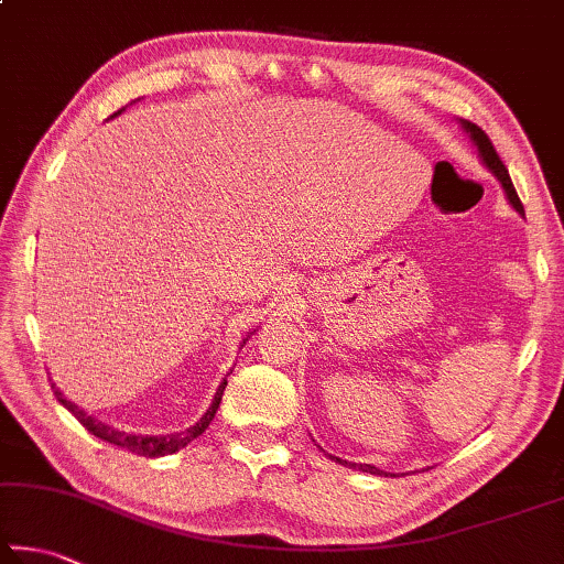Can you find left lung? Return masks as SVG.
I'll return each mask as SVG.
<instances>
[{"instance_id":"1","label":"left lung","mask_w":564,"mask_h":564,"mask_svg":"<svg viewBox=\"0 0 564 564\" xmlns=\"http://www.w3.org/2000/svg\"><path fill=\"white\" fill-rule=\"evenodd\" d=\"M460 126L466 128V132L470 135V140L476 142V148H478V152H480V160H484V165L494 172V175L498 177V182L503 184V189H506V197H508V202L513 204L516 207V212H520L525 217V209H523V204H520V197H518V192H516V187H513V182H510V175H508V170H506V165H503V160L498 158V152H496V148H494V142H490V138L486 135L484 130H480L476 122H468V120H464L460 122ZM330 458H335L337 464H347V460H343V458H337V456H330ZM352 468H357V470H365V474H375V476H387L384 470H380V468H375V466H370V464H355Z\"/></svg>"}]
</instances>
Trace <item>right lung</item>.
<instances>
[{"mask_svg": "<svg viewBox=\"0 0 564 564\" xmlns=\"http://www.w3.org/2000/svg\"><path fill=\"white\" fill-rule=\"evenodd\" d=\"M224 387H227V380H224L217 389V394H214V402L212 406L204 412V416L199 419L197 424L184 429V432L180 434H167V436H135V434H126V432H118V429H112L104 422H98V419L88 416L84 409H78L74 402H68V399L58 392V389L51 384V389H54V394L61 404H64L70 414H74L80 424H84L90 434L104 438V442L108 444H116L120 448H128V452L132 454H140V456H148V458H158V456H167V454H175L180 452V448L187 446L189 442H194L199 434H204V429L209 426V422L214 419V414H217V409L221 404V394H224Z\"/></svg>", "mask_w": 564, "mask_h": 564, "instance_id": "add662e5", "label": "right lung"}]
</instances>
